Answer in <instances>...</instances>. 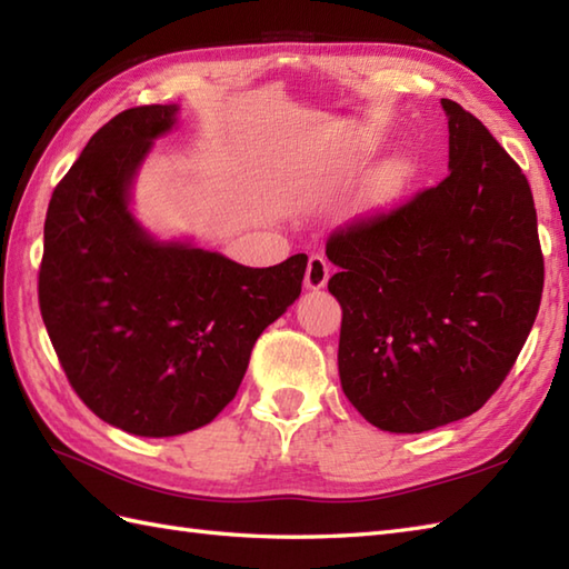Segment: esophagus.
Wrapping results in <instances>:
<instances>
[{"label": "esophagus", "instance_id": "1", "mask_svg": "<svg viewBox=\"0 0 569 569\" xmlns=\"http://www.w3.org/2000/svg\"><path fill=\"white\" fill-rule=\"evenodd\" d=\"M330 278V263L328 259L322 257V253H312L308 259V269H306V286L312 288V291H318L325 283H328Z\"/></svg>", "mask_w": 569, "mask_h": 569}]
</instances>
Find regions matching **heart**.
Segmentation results:
<instances>
[{
    "mask_svg": "<svg viewBox=\"0 0 569 569\" xmlns=\"http://www.w3.org/2000/svg\"><path fill=\"white\" fill-rule=\"evenodd\" d=\"M396 178H398V166L396 163L393 166H386L383 171L379 173V186L381 188H389Z\"/></svg>",
    "mask_w": 569,
    "mask_h": 569,
    "instance_id": "1",
    "label": "heart"
}]
</instances>
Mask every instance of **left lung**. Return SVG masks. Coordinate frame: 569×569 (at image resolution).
I'll list each match as a JSON object with an SVG mask.
<instances>
[{
  "label": "left lung",
  "instance_id": "left-lung-1",
  "mask_svg": "<svg viewBox=\"0 0 569 569\" xmlns=\"http://www.w3.org/2000/svg\"><path fill=\"white\" fill-rule=\"evenodd\" d=\"M442 110L450 176L325 247L340 269L328 288L342 306V391L389 432L477 413L521 355L546 281L523 171L475 114Z\"/></svg>",
  "mask_w": 569,
  "mask_h": 569
}]
</instances>
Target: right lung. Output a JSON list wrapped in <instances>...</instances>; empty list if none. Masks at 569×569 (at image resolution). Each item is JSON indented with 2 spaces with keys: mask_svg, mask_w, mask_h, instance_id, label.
<instances>
[{
  "mask_svg": "<svg viewBox=\"0 0 569 569\" xmlns=\"http://www.w3.org/2000/svg\"><path fill=\"white\" fill-rule=\"evenodd\" d=\"M176 104L119 112L56 186L43 224L39 306L60 367L94 416L141 438L208 426L232 401L259 335L300 296L308 257L249 269L161 244L129 188Z\"/></svg>",
  "mask_w": 569,
  "mask_h": 569,
  "instance_id": "1",
  "label": "right lung"
}]
</instances>
